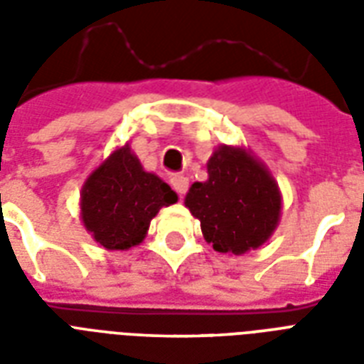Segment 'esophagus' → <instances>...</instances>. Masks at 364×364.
<instances>
[{"label":"esophagus","instance_id":"obj_1","mask_svg":"<svg viewBox=\"0 0 364 364\" xmlns=\"http://www.w3.org/2000/svg\"><path fill=\"white\" fill-rule=\"evenodd\" d=\"M170 183H171V188H173V191L179 194V198H183V196L187 194V191H188V179H187V177L181 176V173H176V176L170 179Z\"/></svg>","mask_w":364,"mask_h":364}]
</instances>
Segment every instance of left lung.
Returning <instances> with one entry per match:
<instances>
[{
  "label": "left lung",
  "mask_w": 364,
  "mask_h": 364,
  "mask_svg": "<svg viewBox=\"0 0 364 364\" xmlns=\"http://www.w3.org/2000/svg\"><path fill=\"white\" fill-rule=\"evenodd\" d=\"M210 179L188 188L185 205L204 238L219 253L242 255L270 238L279 221L282 196L274 177L243 149H217Z\"/></svg>",
  "instance_id": "obj_1"
}]
</instances>
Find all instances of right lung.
<instances>
[{
    "label": "right lung",
    "instance_id": "right-lung-1",
    "mask_svg": "<svg viewBox=\"0 0 364 364\" xmlns=\"http://www.w3.org/2000/svg\"><path fill=\"white\" fill-rule=\"evenodd\" d=\"M176 202L170 185L143 170L124 145L87 179L81 215L88 232L105 249H130L141 243L160 208Z\"/></svg>",
    "mask_w": 364,
    "mask_h": 364
}]
</instances>
